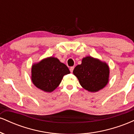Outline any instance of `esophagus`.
<instances>
[{"instance_id": "esophagus-1", "label": "esophagus", "mask_w": 134, "mask_h": 134, "mask_svg": "<svg viewBox=\"0 0 134 134\" xmlns=\"http://www.w3.org/2000/svg\"><path fill=\"white\" fill-rule=\"evenodd\" d=\"M74 69V67H70V71L71 72H73Z\"/></svg>"}]
</instances>
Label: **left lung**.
<instances>
[{"mask_svg":"<svg viewBox=\"0 0 134 134\" xmlns=\"http://www.w3.org/2000/svg\"><path fill=\"white\" fill-rule=\"evenodd\" d=\"M83 88L90 92H97L103 89L108 82L110 69L106 63L91 57H86L81 65L73 70Z\"/></svg>","mask_w":134,"mask_h":134,"instance_id":"obj_1","label":"left lung"}]
</instances>
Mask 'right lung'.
Returning <instances> with one entry per match:
<instances>
[{"label":"right lung","instance_id":"1","mask_svg":"<svg viewBox=\"0 0 134 134\" xmlns=\"http://www.w3.org/2000/svg\"><path fill=\"white\" fill-rule=\"evenodd\" d=\"M68 74L70 70L66 65L51 57L32 66L31 79L38 88L50 93L60 84L64 76Z\"/></svg>","mask_w":134,"mask_h":134}]
</instances>
